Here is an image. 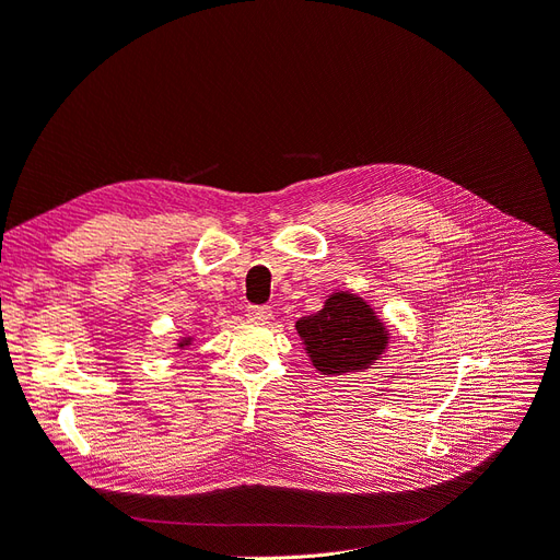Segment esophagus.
Listing matches in <instances>:
<instances>
[{"label":"esophagus","instance_id":"obj_1","mask_svg":"<svg viewBox=\"0 0 560 560\" xmlns=\"http://www.w3.org/2000/svg\"><path fill=\"white\" fill-rule=\"evenodd\" d=\"M269 316H272V308L260 306V304H248L246 306V318L254 323H267Z\"/></svg>","mask_w":560,"mask_h":560}]
</instances>
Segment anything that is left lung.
Masks as SVG:
<instances>
[{"label": "left lung", "mask_w": 560, "mask_h": 560, "mask_svg": "<svg viewBox=\"0 0 560 560\" xmlns=\"http://www.w3.org/2000/svg\"><path fill=\"white\" fill-rule=\"evenodd\" d=\"M306 353L323 376L369 369L387 346V329L362 298L339 291L318 314L295 323Z\"/></svg>", "instance_id": "1"}]
</instances>
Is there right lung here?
<instances>
[{"label":"right lung","mask_w":560,"mask_h":560,"mask_svg":"<svg viewBox=\"0 0 560 560\" xmlns=\"http://www.w3.org/2000/svg\"><path fill=\"white\" fill-rule=\"evenodd\" d=\"M189 341H191V339H182L177 346H179V348H184V346H189Z\"/></svg>","instance_id":"1"}]
</instances>
